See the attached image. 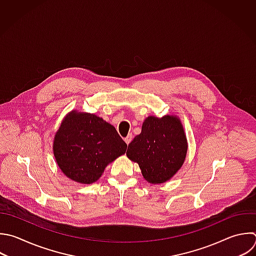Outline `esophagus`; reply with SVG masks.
<instances>
[{
    "instance_id": "esophagus-1",
    "label": "esophagus",
    "mask_w": 256,
    "mask_h": 256,
    "mask_svg": "<svg viewBox=\"0 0 256 256\" xmlns=\"http://www.w3.org/2000/svg\"><path fill=\"white\" fill-rule=\"evenodd\" d=\"M132 138H133V136H132V134H129L126 138H125V142L127 143V144H129L131 141H132Z\"/></svg>"
}]
</instances>
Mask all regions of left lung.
Here are the masks:
<instances>
[{
    "label": "left lung",
    "instance_id": "8db88e82",
    "mask_svg": "<svg viewBox=\"0 0 256 256\" xmlns=\"http://www.w3.org/2000/svg\"><path fill=\"white\" fill-rule=\"evenodd\" d=\"M187 141L180 121L173 116L148 117L142 131L128 145L127 156L137 162L143 177L158 184L169 180L182 166Z\"/></svg>",
    "mask_w": 256,
    "mask_h": 256
}]
</instances>
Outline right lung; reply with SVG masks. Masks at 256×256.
Wrapping results in <instances>:
<instances>
[{"instance_id": "1", "label": "right lung", "mask_w": 256, "mask_h": 256, "mask_svg": "<svg viewBox=\"0 0 256 256\" xmlns=\"http://www.w3.org/2000/svg\"><path fill=\"white\" fill-rule=\"evenodd\" d=\"M126 149L127 144L114 126L88 113H70L54 140V155L60 169L83 184L98 180L107 164Z\"/></svg>"}]
</instances>
